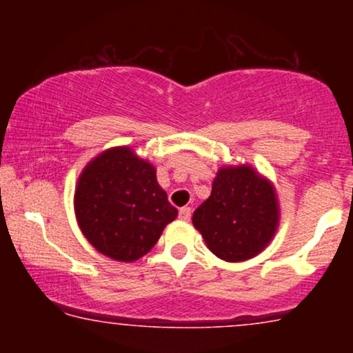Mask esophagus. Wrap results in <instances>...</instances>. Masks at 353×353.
I'll list each match as a JSON object with an SVG mask.
<instances>
[{"mask_svg": "<svg viewBox=\"0 0 353 353\" xmlns=\"http://www.w3.org/2000/svg\"><path fill=\"white\" fill-rule=\"evenodd\" d=\"M179 219H182V221H189V219H190V208H181L179 209Z\"/></svg>", "mask_w": 353, "mask_h": 353, "instance_id": "esophagus-1", "label": "esophagus"}]
</instances>
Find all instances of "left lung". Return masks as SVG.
I'll return each mask as SVG.
<instances>
[{"label": "left lung", "instance_id": "left-lung-1", "mask_svg": "<svg viewBox=\"0 0 353 353\" xmlns=\"http://www.w3.org/2000/svg\"><path fill=\"white\" fill-rule=\"evenodd\" d=\"M192 224L219 259L247 261L264 250L277 229L275 190L250 165L222 168L209 199L194 210Z\"/></svg>", "mask_w": 353, "mask_h": 353}]
</instances>
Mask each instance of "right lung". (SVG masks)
Masks as SVG:
<instances>
[{
  "label": "right lung",
  "instance_id": "obj_1",
  "mask_svg": "<svg viewBox=\"0 0 353 353\" xmlns=\"http://www.w3.org/2000/svg\"><path fill=\"white\" fill-rule=\"evenodd\" d=\"M74 210L94 249L121 262L148 254L177 217L157 184L154 165L129 148L109 149L86 165L76 188Z\"/></svg>",
  "mask_w": 353,
  "mask_h": 353
}]
</instances>
